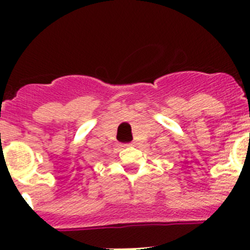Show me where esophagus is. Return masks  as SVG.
<instances>
[{"label": "esophagus", "instance_id": "34e87169", "mask_svg": "<svg viewBox=\"0 0 250 250\" xmlns=\"http://www.w3.org/2000/svg\"><path fill=\"white\" fill-rule=\"evenodd\" d=\"M130 145H132V144H130Z\"/></svg>", "mask_w": 250, "mask_h": 250}]
</instances>
